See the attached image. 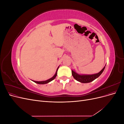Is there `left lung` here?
Masks as SVG:
<instances>
[{
	"label": "left lung",
	"instance_id": "left-lung-1",
	"mask_svg": "<svg viewBox=\"0 0 124 124\" xmlns=\"http://www.w3.org/2000/svg\"><path fill=\"white\" fill-rule=\"evenodd\" d=\"M104 68L105 66L99 73L92 75H80L76 73V72H74L73 70H72V75L75 79L78 82L83 83H89V82L93 81V80H95L96 78H98L101 74V73L103 72Z\"/></svg>",
	"mask_w": 124,
	"mask_h": 124
}]
</instances>
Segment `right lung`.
Here are the masks:
<instances>
[{
  "instance_id": "right-lung-1",
  "label": "right lung",
  "mask_w": 124,
  "mask_h": 124,
  "mask_svg": "<svg viewBox=\"0 0 124 124\" xmlns=\"http://www.w3.org/2000/svg\"><path fill=\"white\" fill-rule=\"evenodd\" d=\"M58 68H59V67H58V68H57V71H56V73L55 74L54 76L53 77H52V78H50V79H48V80H46V81H32L35 82V83H37V84H46V83H49L50 82L52 81V80H53L54 79V78H56V76H57V70H58Z\"/></svg>"
}]
</instances>
